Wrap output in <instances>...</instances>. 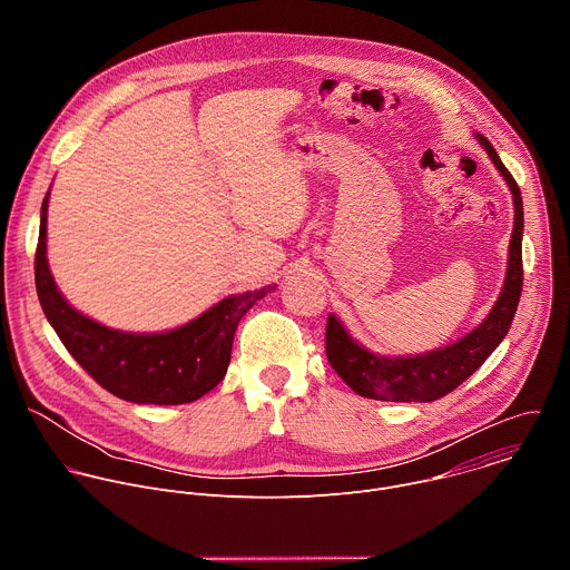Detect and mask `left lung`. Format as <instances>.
Masks as SVG:
<instances>
[{"label": "left lung", "instance_id": "1", "mask_svg": "<svg viewBox=\"0 0 570 570\" xmlns=\"http://www.w3.org/2000/svg\"><path fill=\"white\" fill-rule=\"evenodd\" d=\"M478 141L492 157L514 198V232L510 240V264L503 293L492 313L469 336L444 350L405 358H385L367 352L350 338L334 315H330L327 334H324V352H327L336 374L361 396L379 401H435L466 381L510 332L523 288V200L517 180L505 169L490 139L478 135Z\"/></svg>", "mask_w": 570, "mask_h": 570}]
</instances>
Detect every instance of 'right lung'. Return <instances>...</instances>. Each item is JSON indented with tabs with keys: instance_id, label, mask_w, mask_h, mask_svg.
<instances>
[{
	"instance_id": "obj_1",
	"label": "right lung",
	"mask_w": 570,
	"mask_h": 570,
	"mask_svg": "<svg viewBox=\"0 0 570 570\" xmlns=\"http://www.w3.org/2000/svg\"><path fill=\"white\" fill-rule=\"evenodd\" d=\"M47 203L40 209L36 291L58 338L101 387L132 403H191L216 387L229 365L238 320L273 286L232 295L167 334H124L73 311L47 266Z\"/></svg>"
}]
</instances>
